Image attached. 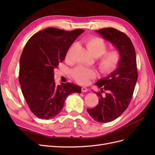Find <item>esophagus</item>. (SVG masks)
Segmentation results:
<instances>
[{
    "label": "esophagus",
    "mask_w": 155,
    "mask_h": 155,
    "mask_svg": "<svg viewBox=\"0 0 155 155\" xmlns=\"http://www.w3.org/2000/svg\"><path fill=\"white\" fill-rule=\"evenodd\" d=\"M88 91V89L87 88V87H82L81 88V91L83 92H87Z\"/></svg>",
    "instance_id": "obj_1"
}]
</instances>
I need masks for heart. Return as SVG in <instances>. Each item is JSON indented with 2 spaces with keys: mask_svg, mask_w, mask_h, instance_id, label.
Masks as SVG:
<instances>
[{
  "mask_svg": "<svg viewBox=\"0 0 155 155\" xmlns=\"http://www.w3.org/2000/svg\"><path fill=\"white\" fill-rule=\"evenodd\" d=\"M85 43L89 52L94 57L97 58V65L98 69L103 74H109L117 68L121 60V55L118 50L106 51L107 45L104 40L98 37H91L85 41ZM69 58V51L67 58ZM72 76L77 83L86 85L91 79L96 76L94 69L78 66L72 70Z\"/></svg>",
  "mask_w": 155,
  "mask_h": 155,
  "instance_id": "heart-1",
  "label": "heart"
}]
</instances>
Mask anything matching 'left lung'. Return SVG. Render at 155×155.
<instances>
[{
  "instance_id": "left-lung-1",
  "label": "left lung",
  "mask_w": 155,
  "mask_h": 155,
  "mask_svg": "<svg viewBox=\"0 0 155 155\" xmlns=\"http://www.w3.org/2000/svg\"><path fill=\"white\" fill-rule=\"evenodd\" d=\"M96 31L105 40L110 41L118 50L121 55L116 70L96 83L101 89V92H96L99 97L98 104L92 109H87L88 114L95 121L107 123L114 120L122 114L132 99L138 79L137 58L132 41L124 32L113 28H106Z\"/></svg>"
}]
</instances>
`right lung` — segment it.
<instances>
[{"mask_svg": "<svg viewBox=\"0 0 155 155\" xmlns=\"http://www.w3.org/2000/svg\"><path fill=\"white\" fill-rule=\"evenodd\" d=\"M83 31L48 28L37 32L26 43L20 58L18 81L28 105L37 118H54L62 110L68 96L81 92V88L74 84L56 85L54 70Z\"/></svg>", "mask_w": 155, "mask_h": 155, "instance_id": "1", "label": "right lung"}]
</instances>
